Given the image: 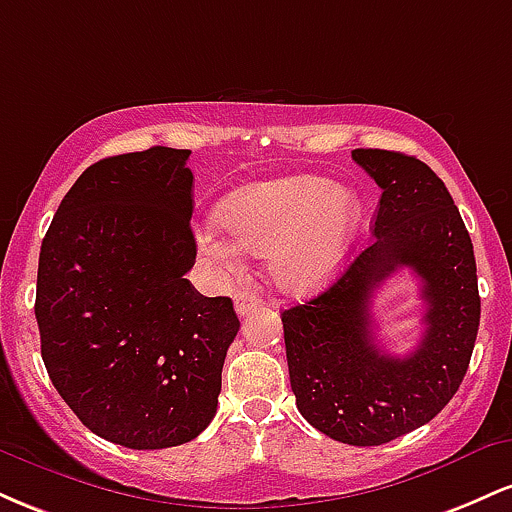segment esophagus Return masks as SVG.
I'll return each instance as SVG.
<instances>
[{"instance_id":"34e87169","label":"esophagus","mask_w":512,"mask_h":512,"mask_svg":"<svg viewBox=\"0 0 512 512\" xmlns=\"http://www.w3.org/2000/svg\"><path fill=\"white\" fill-rule=\"evenodd\" d=\"M257 305H260V296H257L255 291H250V289H240L238 293H236V313L243 317V315H248L250 310H255Z\"/></svg>"}]
</instances>
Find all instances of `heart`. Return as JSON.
Wrapping results in <instances>:
<instances>
[{
    "mask_svg": "<svg viewBox=\"0 0 512 512\" xmlns=\"http://www.w3.org/2000/svg\"><path fill=\"white\" fill-rule=\"evenodd\" d=\"M221 228L199 233V250L223 272H236L240 250L269 257L281 289L303 293L337 272L349 252L361 202L351 190L320 175H289L252 182L226 199Z\"/></svg>",
    "mask_w": 512,
    "mask_h": 512,
    "instance_id": "1",
    "label": "heart"
}]
</instances>
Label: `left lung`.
Segmentation results:
<instances>
[{"mask_svg": "<svg viewBox=\"0 0 512 512\" xmlns=\"http://www.w3.org/2000/svg\"><path fill=\"white\" fill-rule=\"evenodd\" d=\"M383 190L373 240L320 296L281 313L298 411L349 445H383L428 424L460 387L479 330L472 238L443 180L416 156L356 149ZM422 279L425 334L407 357L380 352L369 298L397 268Z\"/></svg>", "mask_w": 512, "mask_h": 512, "instance_id": "obj_1", "label": "left lung"}]
</instances>
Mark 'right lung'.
<instances>
[{
  "instance_id": "1",
  "label": "right lung",
  "mask_w": 512,
  "mask_h": 512,
  "mask_svg": "<svg viewBox=\"0 0 512 512\" xmlns=\"http://www.w3.org/2000/svg\"><path fill=\"white\" fill-rule=\"evenodd\" d=\"M190 151L151 146L79 175L38 260L35 320L45 368L88 431L132 450L190 443L214 419L233 301L185 274Z\"/></svg>"
}]
</instances>
